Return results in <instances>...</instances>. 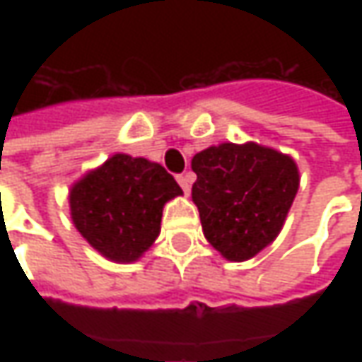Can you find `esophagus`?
<instances>
[{"instance_id": "1", "label": "esophagus", "mask_w": 362, "mask_h": 362, "mask_svg": "<svg viewBox=\"0 0 362 362\" xmlns=\"http://www.w3.org/2000/svg\"><path fill=\"white\" fill-rule=\"evenodd\" d=\"M177 181H179L181 189H183L185 193H189V189H191V183H193V173L179 175V177H177Z\"/></svg>"}]
</instances>
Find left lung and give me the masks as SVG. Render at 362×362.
Returning a JSON list of instances; mask_svg holds the SVG:
<instances>
[{
  "label": "left lung",
  "mask_w": 362,
  "mask_h": 362,
  "mask_svg": "<svg viewBox=\"0 0 362 362\" xmlns=\"http://www.w3.org/2000/svg\"><path fill=\"white\" fill-rule=\"evenodd\" d=\"M191 169L203 233L221 256L243 262L276 240L298 191L294 160L254 143H223L197 153Z\"/></svg>",
  "instance_id": "8db88e82"
}]
</instances>
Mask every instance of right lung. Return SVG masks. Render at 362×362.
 I'll list each match as a JSON object with an SVG mask.
<instances>
[{
    "mask_svg": "<svg viewBox=\"0 0 362 362\" xmlns=\"http://www.w3.org/2000/svg\"><path fill=\"white\" fill-rule=\"evenodd\" d=\"M159 163L115 155L70 191V211L82 238L115 262H134L157 240L163 205L181 195Z\"/></svg>",
    "mask_w": 362,
    "mask_h": 362,
    "instance_id": "obj_1",
    "label": "right lung"
}]
</instances>
